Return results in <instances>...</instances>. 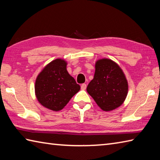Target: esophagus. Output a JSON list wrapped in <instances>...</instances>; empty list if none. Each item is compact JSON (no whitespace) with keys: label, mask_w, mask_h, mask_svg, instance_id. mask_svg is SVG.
Segmentation results:
<instances>
[{"label":"esophagus","mask_w":160,"mask_h":160,"mask_svg":"<svg viewBox=\"0 0 160 160\" xmlns=\"http://www.w3.org/2000/svg\"><path fill=\"white\" fill-rule=\"evenodd\" d=\"M81 89L82 90H85L87 89V84H82V85H81Z\"/></svg>","instance_id":"obj_1"}]
</instances>
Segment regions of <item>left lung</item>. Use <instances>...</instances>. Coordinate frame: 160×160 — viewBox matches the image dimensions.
I'll use <instances>...</instances> for the list:
<instances>
[{
  "label": "left lung",
  "instance_id": "8db88e82",
  "mask_svg": "<svg viewBox=\"0 0 160 160\" xmlns=\"http://www.w3.org/2000/svg\"><path fill=\"white\" fill-rule=\"evenodd\" d=\"M93 79L87 91L102 110L110 111L120 107L127 96L128 84L123 71L113 60H98Z\"/></svg>",
  "mask_w": 160,
  "mask_h": 160
}]
</instances>
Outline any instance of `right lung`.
I'll list each match as a JSON object with an SVG mask.
<instances>
[{
	"label": "right lung",
	"instance_id": "obj_1",
	"mask_svg": "<svg viewBox=\"0 0 160 160\" xmlns=\"http://www.w3.org/2000/svg\"><path fill=\"white\" fill-rule=\"evenodd\" d=\"M67 62L57 58L43 68L35 82V95L39 103L49 110L59 111L80 89L67 70Z\"/></svg>",
	"mask_w": 160,
	"mask_h": 160
}]
</instances>
